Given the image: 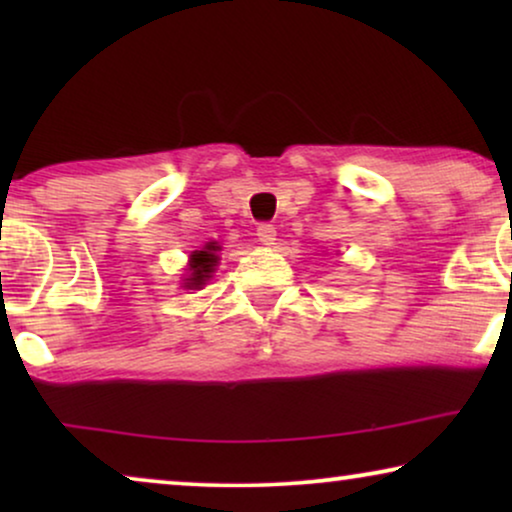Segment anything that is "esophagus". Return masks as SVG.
I'll use <instances>...</instances> for the list:
<instances>
[{
    "label": "esophagus",
    "mask_w": 512,
    "mask_h": 512,
    "mask_svg": "<svg viewBox=\"0 0 512 512\" xmlns=\"http://www.w3.org/2000/svg\"><path fill=\"white\" fill-rule=\"evenodd\" d=\"M256 237H258V242H263V244H275L277 230H275V226H272V223H258Z\"/></svg>",
    "instance_id": "34e87169"
}]
</instances>
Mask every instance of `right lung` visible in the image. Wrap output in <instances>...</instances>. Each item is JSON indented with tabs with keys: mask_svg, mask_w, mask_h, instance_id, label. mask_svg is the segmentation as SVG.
Returning a JSON list of instances; mask_svg holds the SVG:
<instances>
[{
	"mask_svg": "<svg viewBox=\"0 0 512 512\" xmlns=\"http://www.w3.org/2000/svg\"><path fill=\"white\" fill-rule=\"evenodd\" d=\"M216 249H219V247H214V242H209L202 251H195L193 258H191L193 275H191V282H188V284L200 286L202 282H205V279L209 277V272H212L214 265H216V254H214Z\"/></svg>",
	"mask_w": 512,
	"mask_h": 512,
	"instance_id": "right-lung-1",
	"label": "right lung"
}]
</instances>
